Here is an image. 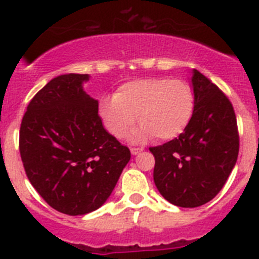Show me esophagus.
Here are the masks:
<instances>
[{
	"label": "esophagus",
	"mask_w": 259,
	"mask_h": 259,
	"mask_svg": "<svg viewBox=\"0 0 259 259\" xmlns=\"http://www.w3.org/2000/svg\"><path fill=\"white\" fill-rule=\"evenodd\" d=\"M141 152H143V148H131V153L134 155L139 154V153H141Z\"/></svg>",
	"instance_id": "1"
}]
</instances>
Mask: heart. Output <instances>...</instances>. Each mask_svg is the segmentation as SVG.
<instances>
[{
	"instance_id": "b5f03b06",
	"label": "heart",
	"mask_w": 259,
	"mask_h": 259,
	"mask_svg": "<svg viewBox=\"0 0 259 259\" xmlns=\"http://www.w3.org/2000/svg\"><path fill=\"white\" fill-rule=\"evenodd\" d=\"M194 111V95L191 85L180 79L144 77L122 84L100 102V115L109 132L124 139L136 123L141 127L132 140L143 143L155 136L158 140H172L191 123Z\"/></svg>"
}]
</instances>
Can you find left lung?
<instances>
[{
    "label": "left lung",
    "mask_w": 259,
    "mask_h": 259,
    "mask_svg": "<svg viewBox=\"0 0 259 259\" xmlns=\"http://www.w3.org/2000/svg\"><path fill=\"white\" fill-rule=\"evenodd\" d=\"M194 111L185 131L150 148L153 178L159 193L180 207H197L217 196L239 155V132L232 104L200 71L192 70Z\"/></svg>",
    "instance_id": "1"
}]
</instances>
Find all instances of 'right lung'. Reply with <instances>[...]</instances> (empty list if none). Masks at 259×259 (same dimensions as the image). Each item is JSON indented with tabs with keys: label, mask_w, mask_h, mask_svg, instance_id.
Here are the masks:
<instances>
[{
	"label": "right lung",
	"mask_w": 259,
	"mask_h": 259,
	"mask_svg": "<svg viewBox=\"0 0 259 259\" xmlns=\"http://www.w3.org/2000/svg\"><path fill=\"white\" fill-rule=\"evenodd\" d=\"M88 74L54 77L23 116L19 150L28 180L48 205L67 215L101 207L131 152L102 125L98 101L83 89Z\"/></svg>",
	"instance_id": "obj_1"
}]
</instances>
